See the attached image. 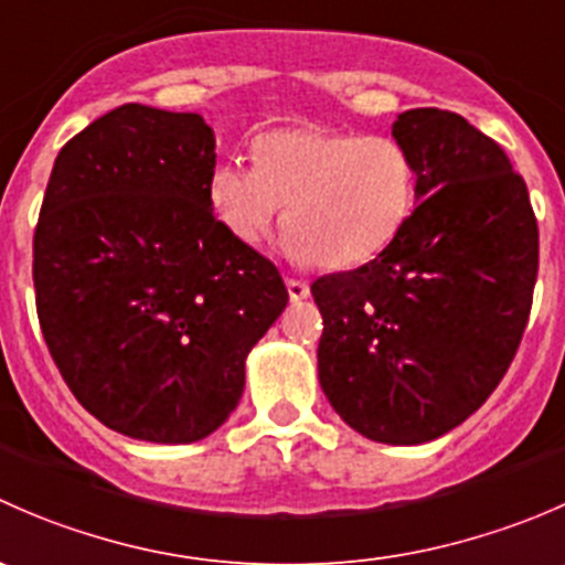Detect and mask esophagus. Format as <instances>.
<instances>
[{
  "mask_svg": "<svg viewBox=\"0 0 565 565\" xmlns=\"http://www.w3.org/2000/svg\"><path fill=\"white\" fill-rule=\"evenodd\" d=\"M287 289H289V300H292V303H300V300H306L311 295L309 281H300V278H287Z\"/></svg>",
  "mask_w": 565,
  "mask_h": 565,
  "instance_id": "1",
  "label": "esophagus"
}]
</instances>
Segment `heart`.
<instances>
[{"label":"heart","mask_w":565,"mask_h":565,"mask_svg":"<svg viewBox=\"0 0 565 565\" xmlns=\"http://www.w3.org/2000/svg\"><path fill=\"white\" fill-rule=\"evenodd\" d=\"M254 161L215 163L207 180L215 218L248 246L270 235L287 204L289 254L344 270L388 248L415 210L418 172L393 136L276 128L256 136Z\"/></svg>","instance_id":"heart-1"}]
</instances>
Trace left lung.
Returning <instances> with one entry per match:
<instances>
[{"label": "left lung", "instance_id": "obj_1", "mask_svg": "<svg viewBox=\"0 0 565 565\" xmlns=\"http://www.w3.org/2000/svg\"><path fill=\"white\" fill-rule=\"evenodd\" d=\"M415 161L413 215L388 248L311 284L319 385L363 437L437 440L500 385L533 306L539 224L498 141L443 108L393 122Z\"/></svg>", "mask_w": 565, "mask_h": 565}]
</instances>
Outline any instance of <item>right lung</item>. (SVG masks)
<instances>
[{"label":"right lung","instance_id":"obj_1","mask_svg":"<svg viewBox=\"0 0 565 565\" xmlns=\"http://www.w3.org/2000/svg\"><path fill=\"white\" fill-rule=\"evenodd\" d=\"M213 128L125 104L56 156L32 278L51 358L108 429L147 443L213 435L246 388V358L287 306L276 265L207 199Z\"/></svg>","mask_w":565,"mask_h":565}]
</instances>
